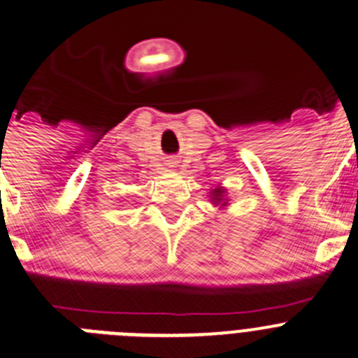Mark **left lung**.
<instances>
[{
    "label": "left lung",
    "instance_id": "8db88e82",
    "mask_svg": "<svg viewBox=\"0 0 358 358\" xmlns=\"http://www.w3.org/2000/svg\"><path fill=\"white\" fill-rule=\"evenodd\" d=\"M222 193H224V189L216 188L215 192H213V201H216V202L222 201ZM224 204H225V202H224Z\"/></svg>",
    "mask_w": 358,
    "mask_h": 358
}]
</instances>
